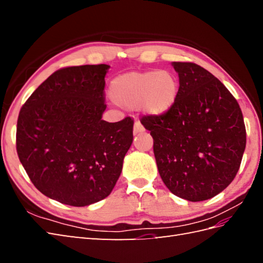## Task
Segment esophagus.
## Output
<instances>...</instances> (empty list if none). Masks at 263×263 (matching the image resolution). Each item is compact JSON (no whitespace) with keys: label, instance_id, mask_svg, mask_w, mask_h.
Wrapping results in <instances>:
<instances>
[{"label":"esophagus","instance_id":"esophagus-1","mask_svg":"<svg viewBox=\"0 0 263 263\" xmlns=\"http://www.w3.org/2000/svg\"><path fill=\"white\" fill-rule=\"evenodd\" d=\"M143 131H144V127L140 123V121H136L135 126H133V133H135V135H138V133H141Z\"/></svg>","mask_w":263,"mask_h":263}]
</instances>
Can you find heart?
Instances as JSON below:
<instances>
[{
  "instance_id": "heart-1",
  "label": "heart",
  "mask_w": 263,
  "mask_h": 263,
  "mask_svg": "<svg viewBox=\"0 0 263 263\" xmlns=\"http://www.w3.org/2000/svg\"><path fill=\"white\" fill-rule=\"evenodd\" d=\"M113 102L127 109L140 108L152 116L167 113L178 96L177 77L168 70L132 71L111 81Z\"/></svg>"
}]
</instances>
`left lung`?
Returning <instances> with one entry per match:
<instances>
[{
	"label": "left lung",
	"mask_w": 263,
	"mask_h": 263,
	"mask_svg": "<svg viewBox=\"0 0 263 263\" xmlns=\"http://www.w3.org/2000/svg\"><path fill=\"white\" fill-rule=\"evenodd\" d=\"M173 66L180 82L176 103L167 113L140 121L154 139L165 185L197 202L214 198L235 178L247 131L237 100L215 76L192 62Z\"/></svg>",
	"instance_id": "8db88e82"
}]
</instances>
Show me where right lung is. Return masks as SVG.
Wrapping results in <instances>:
<instances>
[{
    "instance_id": "right-lung-1",
    "label": "right lung",
    "mask_w": 263,
    "mask_h": 263,
    "mask_svg": "<svg viewBox=\"0 0 263 263\" xmlns=\"http://www.w3.org/2000/svg\"><path fill=\"white\" fill-rule=\"evenodd\" d=\"M109 65L60 69L20 109L16 153L30 181L61 203L85 206L108 197L133 140V120H102Z\"/></svg>"
}]
</instances>
